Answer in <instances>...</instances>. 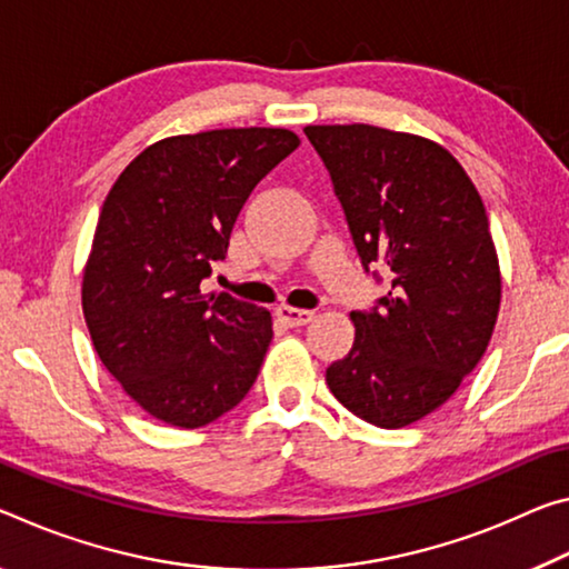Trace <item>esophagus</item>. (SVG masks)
I'll return each instance as SVG.
<instances>
[{"label": "esophagus", "instance_id": "34e87169", "mask_svg": "<svg viewBox=\"0 0 569 569\" xmlns=\"http://www.w3.org/2000/svg\"><path fill=\"white\" fill-rule=\"evenodd\" d=\"M278 319L288 327H306V323H311L317 313L313 311H306V309H293V306H278Z\"/></svg>", "mask_w": 569, "mask_h": 569}]
</instances>
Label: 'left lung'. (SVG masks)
Returning <instances> with one entry per match:
<instances>
[{"instance_id": "obj_1", "label": "left lung", "mask_w": 569, "mask_h": 569, "mask_svg": "<svg viewBox=\"0 0 569 569\" xmlns=\"http://www.w3.org/2000/svg\"><path fill=\"white\" fill-rule=\"evenodd\" d=\"M345 207L362 266L390 273L355 345L327 369L349 412L398 430L438 410L481 362L501 270L479 189L440 143L369 123L306 126Z\"/></svg>"}]
</instances>
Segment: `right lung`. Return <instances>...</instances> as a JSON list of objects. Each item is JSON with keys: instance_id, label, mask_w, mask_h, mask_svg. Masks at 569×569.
Here are the masks:
<instances>
[{"instance_id": "right-lung-1", "label": "right lung", "mask_w": 569, "mask_h": 569, "mask_svg": "<svg viewBox=\"0 0 569 569\" xmlns=\"http://www.w3.org/2000/svg\"><path fill=\"white\" fill-rule=\"evenodd\" d=\"M288 129H214L151 143L106 194L83 317L123 392L174 428L236 408L273 339L268 309L200 291L256 184L299 147Z\"/></svg>"}]
</instances>
